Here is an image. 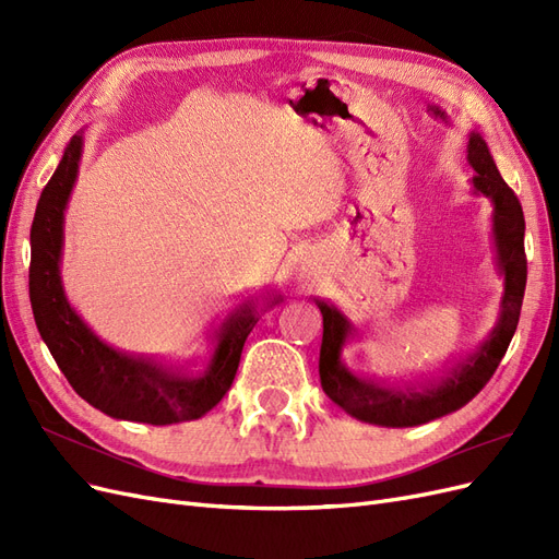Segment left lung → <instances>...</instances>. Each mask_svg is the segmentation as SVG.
<instances>
[{"mask_svg": "<svg viewBox=\"0 0 559 559\" xmlns=\"http://www.w3.org/2000/svg\"><path fill=\"white\" fill-rule=\"evenodd\" d=\"M468 163L473 177V191L492 200V235L497 247V267L503 275L501 312L487 341L473 349L468 357L456 361L445 376L421 384H380L368 378L349 373L341 354L347 335L352 333L345 314L337 312L324 300H314L324 317V335L319 349V378L326 396L341 405L345 413L368 425L378 427H417L427 421L460 411L495 376L499 361L511 345L518 329L520 308L527 284V257H524V216L513 189L497 170L487 142L478 132L468 138Z\"/></svg>", "mask_w": 559, "mask_h": 559, "instance_id": "left-lung-1", "label": "left lung"}]
</instances>
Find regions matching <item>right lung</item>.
Wrapping results in <instances>:
<instances>
[{
    "label": "right lung",
    "instance_id": "right-lung-1",
    "mask_svg": "<svg viewBox=\"0 0 559 559\" xmlns=\"http://www.w3.org/2000/svg\"><path fill=\"white\" fill-rule=\"evenodd\" d=\"M81 148L83 138L74 134L44 186L29 230V302L37 329L67 382L93 408L156 427L198 419L226 396L261 310L247 300L224 314L210 329L200 357L181 368L99 341L70 306L60 280L64 207L76 181ZM277 302L280 298L270 306Z\"/></svg>",
    "mask_w": 559,
    "mask_h": 559
}]
</instances>
